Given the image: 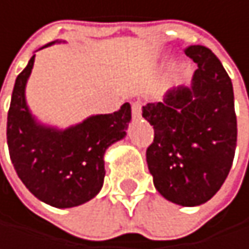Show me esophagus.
Instances as JSON below:
<instances>
[{"label":"esophagus","mask_w":249,"mask_h":249,"mask_svg":"<svg viewBox=\"0 0 249 249\" xmlns=\"http://www.w3.org/2000/svg\"><path fill=\"white\" fill-rule=\"evenodd\" d=\"M141 116H142V106L139 101H136L132 104V117H133V120H138V119H141Z\"/></svg>","instance_id":"1"}]
</instances>
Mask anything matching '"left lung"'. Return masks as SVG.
I'll use <instances>...</instances> for the list:
<instances>
[{
    "label": "left lung",
    "mask_w": 249,
    "mask_h": 249,
    "mask_svg": "<svg viewBox=\"0 0 249 249\" xmlns=\"http://www.w3.org/2000/svg\"><path fill=\"white\" fill-rule=\"evenodd\" d=\"M186 55L197 63L191 84L148 103L142 116L155 130L146 149L154 186L168 201L194 207L210 200L229 174L236 116L232 81L216 55L200 45L190 46Z\"/></svg>",
    "instance_id": "8db88e82"
}]
</instances>
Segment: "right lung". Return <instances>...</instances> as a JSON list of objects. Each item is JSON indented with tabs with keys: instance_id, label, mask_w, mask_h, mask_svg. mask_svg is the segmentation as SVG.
<instances>
[{
	"instance_id": "1",
	"label": "right lung",
	"mask_w": 249,
	"mask_h": 249,
	"mask_svg": "<svg viewBox=\"0 0 249 249\" xmlns=\"http://www.w3.org/2000/svg\"><path fill=\"white\" fill-rule=\"evenodd\" d=\"M55 43L65 42L55 40L40 49ZM35 58L17 76L11 95L7 117L10 158L18 178L35 197L49 206L69 209L100 193L106 176L104 154L126 136L132 110L124 103L119 111L91 114L68 127L39 120L26 98Z\"/></svg>"
}]
</instances>
